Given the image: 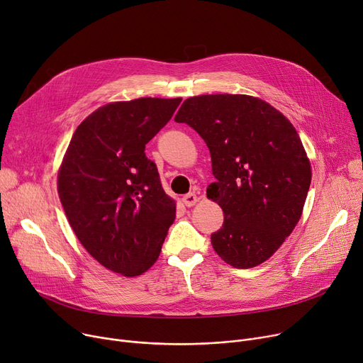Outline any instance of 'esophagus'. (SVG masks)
<instances>
[{
    "label": "esophagus",
    "instance_id": "esophagus-1",
    "mask_svg": "<svg viewBox=\"0 0 363 363\" xmlns=\"http://www.w3.org/2000/svg\"><path fill=\"white\" fill-rule=\"evenodd\" d=\"M182 202H183L184 206L191 208V206H194V205L198 203V196L194 193H187V194H184V196L182 198Z\"/></svg>",
    "mask_w": 363,
    "mask_h": 363
}]
</instances>
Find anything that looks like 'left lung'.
Wrapping results in <instances>:
<instances>
[{
	"instance_id": "8db88e82",
	"label": "left lung",
	"mask_w": 363,
	"mask_h": 363,
	"mask_svg": "<svg viewBox=\"0 0 363 363\" xmlns=\"http://www.w3.org/2000/svg\"><path fill=\"white\" fill-rule=\"evenodd\" d=\"M211 151L216 182L208 199L224 211L211 235L216 255L252 269L284 244L302 215L311 162L294 125L267 101L247 94H203L183 101L174 118Z\"/></svg>"
}]
</instances>
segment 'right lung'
Masks as SVG:
<instances>
[{"instance_id":"1","label":"right lung","mask_w":363,"mask_h":363,"mask_svg":"<svg viewBox=\"0 0 363 363\" xmlns=\"http://www.w3.org/2000/svg\"><path fill=\"white\" fill-rule=\"evenodd\" d=\"M182 99L141 97L107 103L79 123L58 170L69 225L106 269L133 277L158 259L176 218L145 145Z\"/></svg>"}]
</instances>
